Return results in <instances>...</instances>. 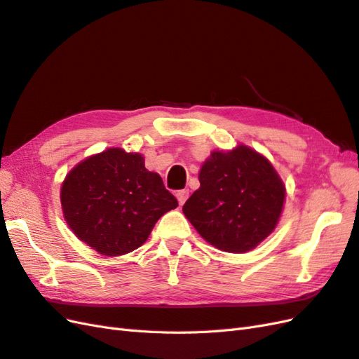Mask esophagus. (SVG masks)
I'll return each instance as SVG.
<instances>
[{
  "label": "esophagus",
  "instance_id": "esophagus-1",
  "mask_svg": "<svg viewBox=\"0 0 359 359\" xmlns=\"http://www.w3.org/2000/svg\"><path fill=\"white\" fill-rule=\"evenodd\" d=\"M176 197L179 200V205L182 206L187 201V198L189 197V191L188 189H180V191L176 192Z\"/></svg>",
  "mask_w": 359,
  "mask_h": 359
}]
</instances>
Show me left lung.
Returning <instances> with one entry per match:
<instances>
[{
    "label": "left lung",
    "mask_w": 359,
    "mask_h": 359,
    "mask_svg": "<svg viewBox=\"0 0 359 359\" xmlns=\"http://www.w3.org/2000/svg\"><path fill=\"white\" fill-rule=\"evenodd\" d=\"M200 188L182 210L203 240L229 253H245L278 224L285 185L270 161L247 145L212 151L198 174Z\"/></svg>",
    "instance_id": "1"
}]
</instances>
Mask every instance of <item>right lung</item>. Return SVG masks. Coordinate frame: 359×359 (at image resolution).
Returning a JSON list of instances; mask_svg holds the SVG:
<instances>
[{
    "label": "right lung",
    "instance_id": "add662e5",
    "mask_svg": "<svg viewBox=\"0 0 359 359\" xmlns=\"http://www.w3.org/2000/svg\"><path fill=\"white\" fill-rule=\"evenodd\" d=\"M63 217L80 241L104 256L141 247L156 222L179 206L144 156L107 149L77 163L60 188Z\"/></svg>",
    "mask_w": 359,
    "mask_h": 359
}]
</instances>
